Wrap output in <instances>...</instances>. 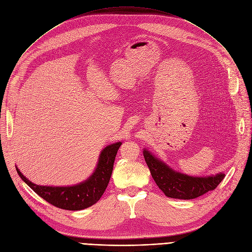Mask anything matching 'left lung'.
<instances>
[{
    "mask_svg": "<svg viewBox=\"0 0 252 252\" xmlns=\"http://www.w3.org/2000/svg\"><path fill=\"white\" fill-rule=\"evenodd\" d=\"M143 156L158 187L172 199L191 200L198 198L209 190L215 189L225 176L223 173L206 177L189 176L172 169L146 148L143 149Z\"/></svg>",
    "mask_w": 252,
    "mask_h": 252,
    "instance_id": "1",
    "label": "left lung"
}]
</instances>
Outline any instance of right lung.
<instances>
[{"mask_svg":"<svg viewBox=\"0 0 252 252\" xmlns=\"http://www.w3.org/2000/svg\"><path fill=\"white\" fill-rule=\"evenodd\" d=\"M122 142L107 145L100 153L94 173L86 180L70 187H48L30 181L15 166L19 177L41 198L64 210H82L95 204L106 190L110 180L113 163Z\"/></svg>","mask_w":252,"mask_h":252,"instance_id":"add662e5","label":"right lung"}]
</instances>
